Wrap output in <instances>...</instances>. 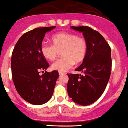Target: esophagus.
Wrapping results in <instances>:
<instances>
[{
  "mask_svg": "<svg viewBox=\"0 0 128 128\" xmlns=\"http://www.w3.org/2000/svg\"><path fill=\"white\" fill-rule=\"evenodd\" d=\"M64 73H62V72H59V76H62V75H64Z\"/></svg>",
  "mask_w": 128,
  "mask_h": 128,
  "instance_id": "34e87169",
  "label": "esophagus"
}]
</instances>
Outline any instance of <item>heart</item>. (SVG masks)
<instances>
[{
  "label": "heart",
  "mask_w": 128,
  "mask_h": 128,
  "mask_svg": "<svg viewBox=\"0 0 128 128\" xmlns=\"http://www.w3.org/2000/svg\"><path fill=\"white\" fill-rule=\"evenodd\" d=\"M52 44H42L40 52L42 56L50 61L54 60L57 56L58 51H61L62 57L52 64L53 70L66 72L76 62L79 64L86 58L88 50V42L83 37L76 34L60 32L51 37Z\"/></svg>",
  "instance_id": "b5f03b06"
}]
</instances>
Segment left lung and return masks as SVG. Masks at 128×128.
<instances>
[{
	"label": "left lung",
	"mask_w": 128,
	"mask_h": 128,
	"mask_svg": "<svg viewBox=\"0 0 128 128\" xmlns=\"http://www.w3.org/2000/svg\"><path fill=\"white\" fill-rule=\"evenodd\" d=\"M70 28L83 34L88 42V50L82 64L76 69L84 74H67L68 94L76 103L89 105L101 96L110 79L111 48L102 35L92 28Z\"/></svg>",
	"instance_id": "left-lung-1"
}]
</instances>
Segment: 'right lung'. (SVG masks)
<instances>
[{
	"label": "right lung",
	"instance_id": "right-lung-1",
	"mask_svg": "<svg viewBox=\"0 0 128 128\" xmlns=\"http://www.w3.org/2000/svg\"><path fill=\"white\" fill-rule=\"evenodd\" d=\"M56 26L35 28L22 36L16 42L11 58L12 80L18 93L29 103H46L53 94L58 72H45L49 64L40 52L45 34Z\"/></svg>",
	"mask_w": 128,
	"mask_h": 128
}]
</instances>
